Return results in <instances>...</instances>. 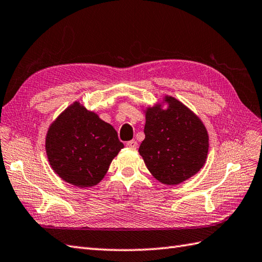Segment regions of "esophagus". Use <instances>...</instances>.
I'll return each instance as SVG.
<instances>
[{"mask_svg": "<svg viewBox=\"0 0 262 262\" xmlns=\"http://www.w3.org/2000/svg\"><path fill=\"white\" fill-rule=\"evenodd\" d=\"M126 146L130 147V148H136L137 147V142L135 140L128 141V142H126Z\"/></svg>", "mask_w": 262, "mask_h": 262, "instance_id": "34e87169", "label": "esophagus"}]
</instances>
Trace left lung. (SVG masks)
<instances>
[{"mask_svg":"<svg viewBox=\"0 0 262 262\" xmlns=\"http://www.w3.org/2000/svg\"><path fill=\"white\" fill-rule=\"evenodd\" d=\"M145 113V140L138 152L160 182L179 185L203 168L209 148L208 133L199 117L179 100L165 96Z\"/></svg>","mask_w":262,"mask_h":262,"instance_id":"obj_1","label":"left lung"}]
</instances>
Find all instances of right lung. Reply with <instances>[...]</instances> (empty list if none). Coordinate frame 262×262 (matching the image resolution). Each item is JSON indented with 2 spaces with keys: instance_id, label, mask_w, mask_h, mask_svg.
Listing matches in <instances>:
<instances>
[{
  "instance_id": "add662e5",
  "label": "right lung",
  "mask_w": 262,
  "mask_h": 262,
  "mask_svg": "<svg viewBox=\"0 0 262 262\" xmlns=\"http://www.w3.org/2000/svg\"><path fill=\"white\" fill-rule=\"evenodd\" d=\"M122 147L115 128L79 101L52 122L46 135L52 169L60 179L80 188L98 185Z\"/></svg>"
}]
</instances>
